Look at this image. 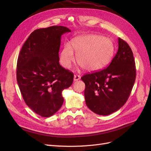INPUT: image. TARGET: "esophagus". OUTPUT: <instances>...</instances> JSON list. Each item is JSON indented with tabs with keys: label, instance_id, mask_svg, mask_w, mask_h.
<instances>
[{
	"label": "esophagus",
	"instance_id": "1",
	"mask_svg": "<svg viewBox=\"0 0 151 151\" xmlns=\"http://www.w3.org/2000/svg\"><path fill=\"white\" fill-rule=\"evenodd\" d=\"M80 76L79 75H74V81H77L80 79Z\"/></svg>",
	"mask_w": 151,
	"mask_h": 151
}]
</instances>
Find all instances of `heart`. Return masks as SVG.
Masks as SVG:
<instances>
[{
	"mask_svg": "<svg viewBox=\"0 0 151 151\" xmlns=\"http://www.w3.org/2000/svg\"><path fill=\"white\" fill-rule=\"evenodd\" d=\"M73 51L77 54V63L85 70L101 69L111 60L114 53L111 41L102 36L91 35L73 39L70 45H64L60 54V62L66 68L71 67L75 60Z\"/></svg>",
	"mask_w": 151,
	"mask_h": 151,
	"instance_id": "1",
	"label": "heart"
}]
</instances>
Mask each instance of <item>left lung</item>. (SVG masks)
Returning a JSON list of instances; mask_svg holds the SVG:
<instances>
[{"label": "left lung", "mask_w": 151, "mask_h": 151, "mask_svg": "<svg viewBox=\"0 0 151 151\" xmlns=\"http://www.w3.org/2000/svg\"><path fill=\"white\" fill-rule=\"evenodd\" d=\"M136 77L133 52L118 38V49L108 67L81 77L85 83L86 103L91 111L108 115L118 110L129 99Z\"/></svg>", "instance_id": "1"}]
</instances>
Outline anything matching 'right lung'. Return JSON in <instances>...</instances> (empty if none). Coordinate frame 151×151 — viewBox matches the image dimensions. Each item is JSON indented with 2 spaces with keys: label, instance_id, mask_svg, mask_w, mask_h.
Masks as SVG:
<instances>
[{
  "label": "right lung",
  "instance_id": "obj_1",
  "mask_svg": "<svg viewBox=\"0 0 151 151\" xmlns=\"http://www.w3.org/2000/svg\"><path fill=\"white\" fill-rule=\"evenodd\" d=\"M70 30L61 26L32 32L17 58V82L24 102L42 117L54 115L62 106V92L70 87L74 74L59 63L61 36Z\"/></svg>",
  "mask_w": 151,
  "mask_h": 151
}]
</instances>
